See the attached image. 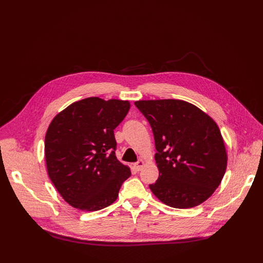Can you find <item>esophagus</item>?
<instances>
[{
    "label": "esophagus",
    "mask_w": 263,
    "mask_h": 263,
    "mask_svg": "<svg viewBox=\"0 0 263 263\" xmlns=\"http://www.w3.org/2000/svg\"><path fill=\"white\" fill-rule=\"evenodd\" d=\"M143 165H144V161L143 160H138L137 162L134 163V167H135L136 171H140Z\"/></svg>",
    "instance_id": "34e87169"
}]
</instances>
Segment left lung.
Listing matches in <instances>:
<instances>
[{"instance_id":"left-lung-1","label":"left lung","mask_w":263,"mask_h":263,"mask_svg":"<svg viewBox=\"0 0 263 263\" xmlns=\"http://www.w3.org/2000/svg\"><path fill=\"white\" fill-rule=\"evenodd\" d=\"M135 106L153 130L159 178L149 184L165 205L192 208L212 196L227 167V152L216 123L182 100H141Z\"/></svg>"}]
</instances>
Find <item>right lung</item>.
<instances>
[{"instance_id":"right-lung-1","label":"right lung","mask_w":263,"mask_h":263,"mask_svg":"<svg viewBox=\"0 0 263 263\" xmlns=\"http://www.w3.org/2000/svg\"><path fill=\"white\" fill-rule=\"evenodd\" d=\"M129 109V101L91 97L70 104L51 122L45 139L47 170L70 206L98 211L118 199L131 171L116 156L114 130Z\"/></svg>"}]
</instances>
